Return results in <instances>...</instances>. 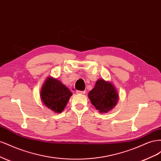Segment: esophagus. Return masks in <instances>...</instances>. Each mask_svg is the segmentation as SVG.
<instances>
[{
    "instance_id": "1",
    "label": "esophagus",
    "mask_w": 161,
    "mask_h": 161,
    "mask_svg": "<svg viewBox=\"0 0 161 161\" xmlns=\"http://www.w3.org/2000/svg\"><path fill=\"white\" fill-rule=\"evenodd\" d=\"M77 94H85V91H76Z\"/></svg>"
}]
</instances>
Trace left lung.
Wrapping results in <instances>:
<instances>
[{
	"label": "left lung",
	"mask_w": 161,
	"mask_h": 161,
	"mask_svg": "<svg viewBox=\"0 0 161 161\" xmlns=\"http://www.w3.org/2000/svg\"><path fill=\"white\" fill-rule=\"evenodd\" d=\"M89 98L91 103L99 113H108L116 105L118 95L115 87L111 82L103 79L98 80L95 86L89 92Z\"/></svg>",
	"instance_id": "left-lung-1"
}]
</instances>
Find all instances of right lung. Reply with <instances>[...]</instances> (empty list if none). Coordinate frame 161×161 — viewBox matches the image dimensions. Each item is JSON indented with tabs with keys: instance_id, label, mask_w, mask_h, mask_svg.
Listing matches in <instances>:
<instances>
[{
	"instance_id": "1",
	"label": "right lung",
	"mask_w": 161,
	"mask_h": 161,
	"mask_svg": "<svg viewBox=\"0 0 161 161\" xmlns=\"http://www.w3.org/2000/svg\"><path fill=\"white\" fill-rule=\"evenodd\" d=\"M71 95V91L65 85L51 77L46 80L41 92L43 103L56 113L63 111Z\"/></svg>"
}]
</instances>
